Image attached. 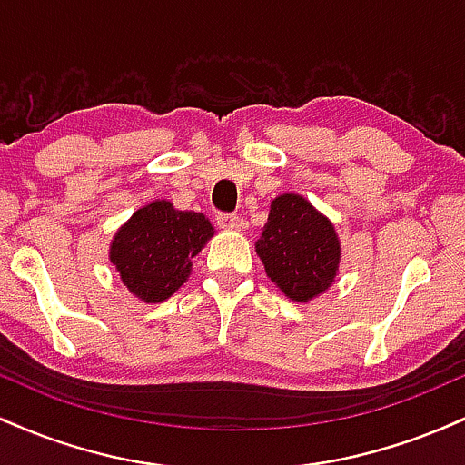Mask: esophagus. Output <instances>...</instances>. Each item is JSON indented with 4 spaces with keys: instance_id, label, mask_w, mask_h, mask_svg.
<instances>
[{
    "instance_id": "obj_1",
    "label": "esophagus",
    "mask_w": 465,
    "mask_h": 465,
    "mask_svg": "<svg viewBox=\"0 0 465 465\" xmlns=\"http://www.w3.org/2000/svg\"><path fill=\"white\" fill-rule=\"evenodd\" d=\"M216 223L218 227L223 229H240V218L236 214H225V212H223V214L216 216Z\"/></svg>"
}]
</instances>
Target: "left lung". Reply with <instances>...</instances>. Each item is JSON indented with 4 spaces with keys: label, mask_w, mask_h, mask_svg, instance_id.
Segmentation results:
<instances>
[{
    "label": "left lung",
    "mask_w": 465,
    "mask_h": 465,
    "mask_svg": "<svg viewBox=\"0 0 465 465\" xmlns=\"http://www.w3.org/2000/svg\"><path fill=\"white\" fill-rule=\"evenodd\" d=\"M255 251L271 282L292 302L317 297L339 271L341 247L332 223L300 194H282L271 203Z\"/></svg>",
    "instance_id": "left-lung-1"
}]
</instances>
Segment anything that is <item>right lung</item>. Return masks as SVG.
<instances>
[{
	"mask_svg": "<svg viewBox=\"0 0 465 465\" xmlns=\"http://www.w3.org/2000/svg\"><path fill=\"white\" fill-rule=\"evenodd\" d=\"M212 236L214 229L203 214L154 201L115 233L111 262L133 295L151 303L163 302L188 280L190 260Z\"/></svg>",
	"mask_w": 465,
	"mask_h": 465,
	"instance_id": "1",
	"label": "right lung"
}]
</instances>
